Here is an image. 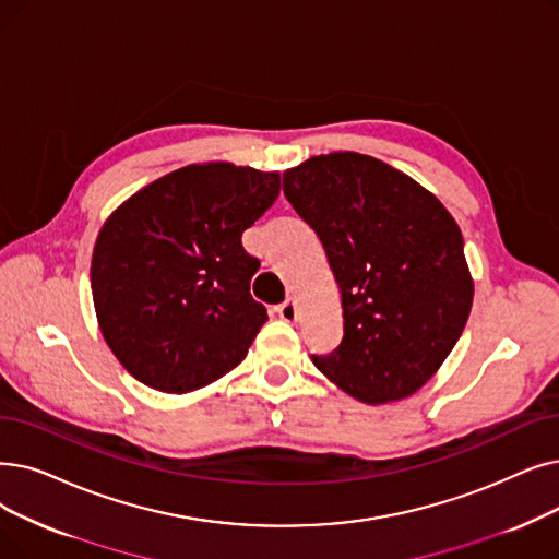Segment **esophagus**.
I'll return each instance as SVG.
<instances>
[{"label": "esophagus", "mask_w": 559, "mask_h": 559, "mask_svg": "<svg viewBox=\"0 0 559 559\" xmlns=\"http://www.w3.org/2000/svg\"><path fill=\"white\" fill-rule=\"evenodd\" d=\"M276 312L283 322H295L297 320V301L293 297L285 299L283 304L276 306Z\"/></svg>", "instance_id": "1"}]
</instances>
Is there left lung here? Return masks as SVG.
<instances>
[{"instance_id": "obj_1", "label": "left lung", "mask_w": 559, "mask_h": 559, "mask_svg": "<svg viewBox=\"0 0 559 559\" xmlns=\"http://www.w3.org/2000/svg\"><path fill=\"white\" fill-rule=\"evenodd\" d=\"M283 193L318 233L343 295V343L312 362L358 402L414 395L456 345L473 306L452 214L406 174L360 153L287 168Z\"/></svg>"}]
</instances>
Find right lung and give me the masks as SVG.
I'll return each mask as SVG.
<instances>
[{
  "mask_svg": "<svg viewBox=\"0 0 559 559\" xmlns=\"http://www.w3.org/2000/svg\"><path fill=\"white\" fill-rule=\"evenodd\" d=\"M278 191V174L189 164L105 222L91 260L93 304L109 349L134 379L180 395L245 360L266 308L251 297L260 260L241 247V233Z\"/></svg>",
  "mask_w": 559,
  "mask_h": 559,
  "instance_id": "obj_1",
  "label": "right lung"
}]
</instances>
